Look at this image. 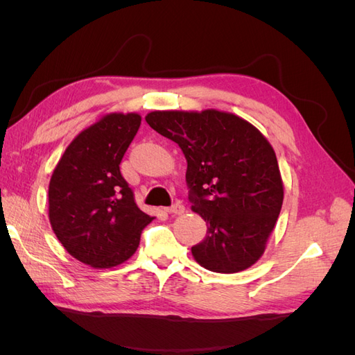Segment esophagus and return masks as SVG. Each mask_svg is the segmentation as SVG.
Returning a JSON list of instances; mask_svg holds the SVG:
<instances>
[{"label": "esophagus", "mask_w": 355, "mask_h": 355, "mask_svg": "<svg viewBox=\"0 0 355 355\" xmlns=\"http://www.w3.org/2000/svg\"><path fill=\"white\" fill-rule=\"evenodd\" d=\"M166 211L170 213V214H182V213L185 211V207L182 206L180 202H176V204H173V206H171V207H167Z\"/></svg>", "instance_id": "esophagus-1"}]
</instances>
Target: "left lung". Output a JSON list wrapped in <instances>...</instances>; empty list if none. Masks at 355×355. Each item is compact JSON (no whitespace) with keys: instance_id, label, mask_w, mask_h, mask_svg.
I'll return each mask as SVG.
<instances>
[{"instance_id":"1","label":"left lung","mask_w":355,"mask_h":355,"mask_svg":"<svg viewBox=\"0 0 355 355\" xmlns=\"http://www.w3.org/2000/svg\"><path fill=\"white\" fill-rule=\"evenodd\" d=\"M155 132L187 158L192 211L207 223L191 247L209 271L234 274L261 259L280 214L284 187L271 144L244 118L218 110L153 111Z\"/></svg>"}]
</instances>
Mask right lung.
<instances>
[{
    "label": "right lung",
    "mask_w": 355,
    "mask_h": 355,
    "mask_svg": "<svg viewBox=\"0 0 355 355\" xmlns=\"http://www.w3.org/2000/svg\"><path fill=\"white\" fill-rule=\"evenodd\" d=\"M142 116L102 115L75 136L49 184V219L60 244L93 268H112L135 254L154 218L136 206L120 163Z\"/></svg>",
    "instance_id": "add662e5"
}]
</instances>
